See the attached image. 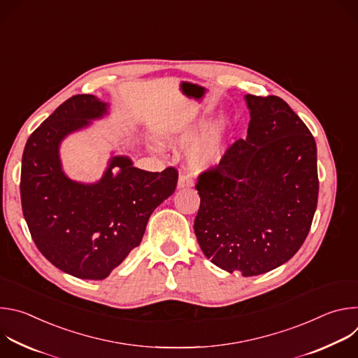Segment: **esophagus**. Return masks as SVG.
Here are the masks:
<instances>
[{"label": "esophagus", "mask_w": 358, "mask_h": 358, "mask_svg": "<svg viewBox=\"0 0 358 358\" xmlns=\"http://www.w3.org/2000/svg\"><path fill=\"white\" fill-rule=\"evenodd\" d=\"M194 181H192V177L187 173H180L178 176V182H177V187L178 188H187V187H192Z\"/></svg>", "instance_id": "esophagus-1"}]
</instances>
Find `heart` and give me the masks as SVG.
Masks as SVG:
<instances>
[{
    "instance_id": "b5f03b06",
    "label": "heart",
    "mask_w": 358,
    "mask_h": 358,
    "mask_svg": "<svg viewBox=\"0 0 358 358\" xmlns=\"http://www.w3.org/2000/svg\"><path fill=\"white\" fill-rule=\"evenodd\" d=\"M208 120L207 119H198L189 124H187L174 138L173 144L178 147H189L194 144L198 137L207 130ZM227 131L228 124L227 122H221L211 130V133L203 137L191 151L189 155V166L196 170H206L215 166L224 156L225 144H227Z\"/></svg>"
}]
</instances>
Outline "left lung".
<instances>
[{
  "label": "left lung",
  "instance_id": "1",
  "mask_svg": "<svg viewBox=\"0 0 358 358\" xmlns=\"http://www.w3.org/2000/svg\"><path fill=\"white\" fill-rule=\"evenodd\" d=\"M246 138L202 171L194 232L218 268L243 276L266 273L300 249L317 207L315 137L278 96L246 94Z\"/></svg>",
  "mask_w": 358,
  "mask_h": 358
}]
</instances>
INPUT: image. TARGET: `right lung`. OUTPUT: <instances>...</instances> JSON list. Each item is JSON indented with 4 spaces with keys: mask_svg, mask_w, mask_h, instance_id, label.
I'll list each match as a JSON object with an SVG mask.
<instances>
[{
    "mask_svg": "<svg viewBox=\"0 0 358 358\" xmlns=\"http://www.w3.org/2000/svg\"><path fill=\"white\" fill-rule=\"evenodd\" d=\"M105 113L106 103L92 94L64 101L29 136L20 182L22 213L39 252L65 273L92 280L108 278L140 245L150 215L178 180L176 167L150 173L127 157H113L97 184L71 181L61 169V140Z\"/></svg>",
    "mask_w": 358,
    "mask_h": 358,
    "instance_id": "obj_1",
    "label": "right lung"
}]
</instances>
